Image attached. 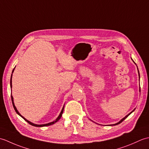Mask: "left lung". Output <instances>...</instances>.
Segmentation results:
<instances>
[{
  "label": "left lung",
  "instance_id": "1",
  "mask_svg": "<svg viewBox=\"0 0 149 149\" xmlns=\"http://www.w3.org/2000/svg\"><path fill=\"white\" fill-rule=\"evenodd\" d=\"M138 74H139V71H138ZM139 78H140V74H139ZM134 109L133 110V111H131L130 113H129L128 114V115H127V116H125V117H124V118H122L121 120H120V121L119 122H118V123H115V124H113V125H118V124H119V123H121V122H122L123 121V120H124L126 118H127V117L129 115H130V114H131L132 112H133L134 111Z\"/></svg>",
  "mask_w": 149,
  "mask_h": 149
}]
</instances>
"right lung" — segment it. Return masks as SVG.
<instances>
[{
  "label": "right lung",
  "mask_w": 149,
  "mask_h": 149,
  "mask_svg": "<svg viewBox=\"0 0 149 149\" xmlns=\"http://www.w3.org/2000/svg\"><path fill=\"white\" fill-rule=\"evenodd\" d=\"M15 69V68H14ZM14 69L13 70V72H12V74H13V72H14ZM10 86H11V88H12V74H11V80H10ZM11 100H12V103H13V107H14V109H15V111L17 112V113L18 114V115H20L21 117H22V118H23L25 120H26V121L27 122V123H29L30 125H33V126H35V127H45V126H49V125H52V124H54V123H55L56 122H57L58 121V120L61 118V116H62V114H63V110H64V106H63V109H62V110H61V113H60V114H59V115L58 116V118H57L56 119V120H54V121H53V122H50V123H45V124H42V125H38V124H35V123H32V122H29V120H27V119H26L24 118V116H22L20 114V113H19L18 111V110H17V109L16 108V107H15V104H14V101H13V96H12V95H11Z\"/></svg>",
  "instance_id": "obj_1"
}]
</instances>
